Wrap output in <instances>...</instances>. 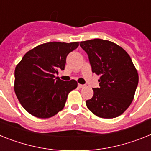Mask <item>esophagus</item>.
<instances>
[{"label":"esophagus","mask_w":151,"mask_h":151,"mask_svg":"<svg viewBox=\"0 0 151 151\" xmlns=\"http://www.w3.org/2000/svg\"><path fill=\"white\" fill-rule=\"evenodd\" d=\"M85 86H86V85H83V84H78V87H79V88H83V87H85Z\"/></svg>","instance_id":"34e87169"}]
</instances>
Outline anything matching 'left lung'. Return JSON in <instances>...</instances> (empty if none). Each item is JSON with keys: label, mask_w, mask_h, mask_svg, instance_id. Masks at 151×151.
Returning <instances> with one entry per match:
<instances>
[{"label": "left lung", "mask_w": 151, "mask_h": 151, "mask_svg": "<svg viewBox=\"0 0 151 151\" xmlns=\"http://www.w3.org/2000/svg\"><path fill=\"white\" fill-rule=\"evenodd\" d=\"M87 53L92 71L100 76L99 88L86 101L87 108L103 119L121 115L133 101L138 74L130 56L117 44L100 39L81 42Z\"/></svg>", "instance_id": "left-lung-1"}]
</instances>
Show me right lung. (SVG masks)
Returning a JSON list of instances; mask_svg holds the SVG:
<instances>
[{"instance_id": "right-lung-1", "label": "right lung", "mask_w": 151, "mask_h": 151, "mask_svg": "<svg viewBox=\"0 0 151 151\" xmlns=\"http://www.w3.org/2000/svg\"><path fill=\"white\" fill-rule=\"evenodd\" d=\"M79 43H43L27 52L16 66L14 91L29 113L48 119L65 107L68 93L77 88V82L64 81L55 74L65 70L67 56Z\"/></svg>"}]
</instances>
